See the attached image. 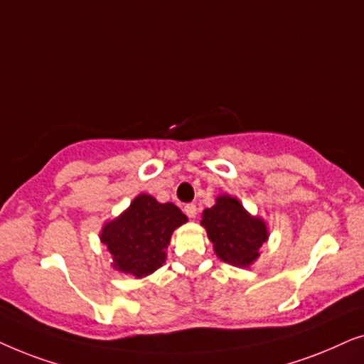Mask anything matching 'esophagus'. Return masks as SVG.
<instances>
[{"label":"esophagus","instance_id":"esophagus-1","mask_svg":"<svg viewBox=\"0 0 364 364\" xmlns=\"http://www.w3.org/2000/svg\"><path fill=\"white\" fill-rule=\"evenodd\" d=\"M183 212H186V215L188 218H196L197 217V207L193 205V203H187V205L183 207Z\"/></svg>","mask_w":364,"mask_h":364}]
</instances>
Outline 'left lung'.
<instances>
[{"mask_svg": "<svg viewBox=\"0 0 364 364\" xmlns=\"http://www.w3.org/2000/svg\"><path fill=\"white\" fill-rule=\"evenodd\" d=\"M202 225L222 262L248 267L260 257V247L268 240L265 222L252 217L235 197H217L215 205L202 213Z\"/></svg>", "mask_w": 364, "mask_h": 364, "instance_id": "obj_1", "label": "left lung"}]
</instances>
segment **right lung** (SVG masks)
I'll list each match as a JSON object with an SVG mask.
<instances>
[{"instance_id": "obj_1", "label": "right lung", "mask_w": 364, "mask_h": 364, "mask_svg": "<svg viewBox=\"0 0 364 364\" xmlns=\"http://www.w3.org/2000/svg\"><path fill=\"white\" fill-rule=\"evenodd\" d=\"M187 217L173 203H159L141 193L127 210L102 227L101 242L112 255V267L136 278L151 275L166 263L172 232Z\"/></svg>"}]
</instances>
